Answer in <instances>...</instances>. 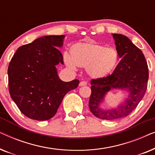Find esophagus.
I'll return each mask as SVG.
<instances>
[{"label": "esophagus", "mask_w": 155, "mask_h": 155, "mask_svg": "<svg viewBox=\"0 0 155 155\" xmlns=\"http://www.w3.org/2000/svg\"><path fill=\"white\" fill-rule=\"evenodd\" d=\"M80 86H85L87 85V82L86 81H81L79 84Z\"/></svg>", "instance_id": "34e87169"}]
</instances>
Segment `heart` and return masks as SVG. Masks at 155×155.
Here are the masks:
<instances>
[{
    "label": "heart",
    "instance_id": "1",
    "mask_svg": "<svg viewBox=\"0 0 155 155\" xmlns=\"http://www.w3.org/2000/svg\"><path fill=\"white\" fill-rule=\"evenodd\" d=\"M68 66L86 68L90 77L102 78L110 75L118 62V54L113 48H108L94 41L79 42L71 48V56L63 55Z\"/></svg>",
    "mask_w": 155,
    "mask_h": 155
}]
</instances>
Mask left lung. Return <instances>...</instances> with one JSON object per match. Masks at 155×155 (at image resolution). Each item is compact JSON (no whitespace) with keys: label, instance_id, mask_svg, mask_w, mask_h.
<instances>
[{"label":"left lung","instance_id":"obj_1","mask_svg":"<svg viewBox=\"0 0 155 155\" xmlns=\"http://www.w3.org/2000/svg\"><path fill=\"white\" fill-rule=\"evenodd\" d=\"M113 37L121 60L111 75L91 80L89 101L90 111L97 118L108 120L126 117L134 110L145 94L149 78L147 63L142 51L126 36L114 34ZM112 88L128 89L129 98L117 108L104 111L100 104Z\"/></svg>","mask_w":155,"mask_h":155}]
</instances>
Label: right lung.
<instances>
[{
    "label": "right lung",
    "mask_w": 155,
    "mask_h": 155,
    "mask_svg": "<svg viewBox=\"0 0 155 155\" xmlns=\"http://www.w3.org/2000/svg\"><path fill=\"white\" fill-rule=\"evenodd\" d=\"M64 35L38 38L18 48L8 65L10 97L20 111L31 119L46 120L56 114L63 97L80 81L60 80L56 65L63 64Z\"/></svg>",
    "instance_id": "obj_1"
}]
</instances>
